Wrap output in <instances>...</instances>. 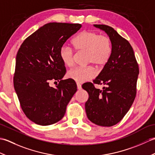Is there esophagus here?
Segmentation results:
<instances>
[{
  "mask_svg": "<svg viewBox=\"0 0 155 155\" xmlns=\"http://www.w3.org/2000/svg\"><path fill=\"white\" fill-rule=\"evenodd\" d=\"M77 86L78 90H81V89H82V87H81V85L80 84L77 83Z\"/></svg>",
  "mask_w": 155,
  "mask_h": 155,
  "instance_id": "obj_1",
  "label": "esophagus"
}]
</instances>
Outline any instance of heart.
I'll use <instances>...</instances> for the list:
<instances>
[{
  "mask_svg": "<svg viewBox=\"0 0 155 155\" xmlns=\"http://www.w3.org/2000/svg\"><path fill=\"white\" fill-rule=\"evenodd\" d=\"M72 44L77 51L86 53V64H94L98 68H103L108 63L112 54L110 38L106 35H99L95 31L81 32L73 39ZM59 56L66 67H71L73 65L74 53L68 46H62ZM95 76L96 71L91 66L75 68L67 73V77L70 79L78 83L90 81Z\"/></svg>",
  "mask_w": 155,
  "mask_h": 155,
  "instance_id": "b5f03b06",
  "label": "heart"
}]
</instances>
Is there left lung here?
Segmentation results:
<instances>
[{"label": "left lung", "mask_w": 155, "mask_h": 155, "mask_svg": "<svg viewBox=\"0 0 155 155\" xmlns=\"http://www.w3.org/2000/svg\"><path fill=\"white\" fill-rule=\"evenodd\" d=\"M109 37L112 54L94 84H103V90L88 83L82 87L88 93L85 103L87 117L92 123L102 127L117 124L127 113L137 94L139 65L129 42L109 26L94 25Z\"/></svg>", "instance_id": "1"}]
</instances>
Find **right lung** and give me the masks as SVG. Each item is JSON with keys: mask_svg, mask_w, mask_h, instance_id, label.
Wrapping results in <instances>:
<instances>
[{"mask_svg": "<svg viewBox=\"0 0 155 155\" xmlns=\"http://www.w3.org/2000/svg\"><path fill=\"white\" fill-rule=\"evenodd\" d=\"M81 27V24L47 23L26 38L18 49L15 90L24 113L36 124L46 126L61 120L77 91L74 81L62 80L66 68L59 51ZM51 80L59 82L55 88L49 85Z\"/></svg>", "mask_w": 155, "mask_h": 155, "instance_id": "add662e5", "label": "right lung"}]
</instances>
